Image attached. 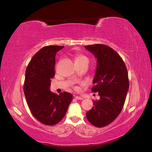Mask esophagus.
I'll use <instances>...</instances> for the list:
<instances>
[{"mask_svg":"<svg viewBox=\"0 0 152 152\" xmlns=\"http://www.w3.org/2000/svg\"><path fill=\"white\" fill-rule=\"evenodd\" d=\"M75 98H76V100H83V98H82V97H81V96H75Z\"/></svg>","mask_w":152,"mask_h":152,"instance_id":"1","label":"esophagus"}]
</instances>
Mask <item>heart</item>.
Returning <instances> with one entry per match:
<instances>
[{
  "label": "heart",
  "instance_id": "obj_1",
  "mask_svg": "<svg viewBox=\"0 0 152 152\" xmlns=\"http://www.w3.org/2000/svg\"><path fill=\"white\" fill-rule=\"evenodd\" d=\"M76 63H89V58L83 54H77L75 57Z\"/></svg>",
  "mask_w": 152,
  "mask_h": 152
}]
</instances>
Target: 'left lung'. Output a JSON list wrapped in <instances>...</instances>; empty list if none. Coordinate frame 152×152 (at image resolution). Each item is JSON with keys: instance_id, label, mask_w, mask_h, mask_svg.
I'll list each match as a JSON object with an SVG mask.
<instances>
[{"instance_id": "8db88e82", "label": "left lung", "mask_w": 152, "mask_h": 152, "mask_svg": "<svg viewBox=\"0 0 152 152\" xmlns=\"http://www.w3.org/2000/svg\"><path fill=\"white\" fill-rule=\"evenodd\" d=\"M97 59L92 92H98L100 100L86 113L88 121L97 128L111 124L121 113L129 89L128 73L120 55L105 45L86 46Z\"/></svg>"}]
</instances>
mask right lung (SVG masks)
<instances>
[{
	"mask_svg": "<svg viewBox=\"0 0 152 152\" xmlns=\"http://www.w3.org/2000/svg\"><path fill=\"white\" fill-rule=\"evenodd\" d=\"M63 46H46L28 63L24 83V93L31 114L37 121L53 126L64 117L72 95L67 92H51V78L55 76L56 54Z\"/></svg>",
	"mask_w": 152,
	"mask_h": 152,
	"instance_id": "obj_1",
	"label": "right lung"
}]
</instances>
